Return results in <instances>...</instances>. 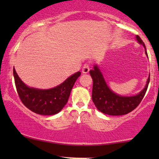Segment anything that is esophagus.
<instances>
[{
	"instance_id": "1",
	"label": "esophagus",
	"mask_w": 159,
	"mask_h": 159,
	"mask_svg": "<svg viewBox=\"0 0 159 159\" xmlns=\"http://www.w3.org/2000/svg\"><path fill=\"white\" fill-rule=\"evenodd\" d=\"M90 63H86L84 64L83 67H82V72H83V73H88V72L90 71Z\"/></svg>"
}]
</instances>
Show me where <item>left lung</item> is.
Instances as JSON below:
<instances>
[{"label": "left lung", "mask_w": 159, "mask_h": 159, "mask_svg": "<svg viewBox=\"0 0 159 159\" xmlns=\"http://www.w3.org/2000/svg\"><path fill=\"white\" fill-rule=\"evenodd\" d=\"M137 40L140 44L145 48L146 54L147 55L146 46L143 40L137 35ZM148 56V55H147ZM93 78L92 99L98 111L103 114L113 116L127 114L136 108L145 96L149 83V76L147 80V85L139 94L134 96H120L113 93L105 83L104 78L97 66H95L94 69L90 71Z\"/></svg>", "instance_id": "8db88e82"}]
</instances>
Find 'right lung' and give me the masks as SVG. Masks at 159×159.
<instances>
[{"instance_id":"add662e5","label":"right lung","mask_w":159,"mask_h":159,"mask_svg":"<svg viewBox=\"0 0 159 159\" xmlns=\"http://www.w3.org/2000/svg\"><path fill=\"white\" fill-rule=\"evenodd\" d=\"M13 75L16 90L24 105L36 114L53 115L59 113L67 103L71 90L81 72H76L61 84L49 90H38L27 87L14 68Z\"/></svg>"}]
</instances>
